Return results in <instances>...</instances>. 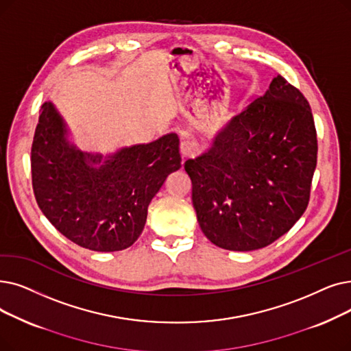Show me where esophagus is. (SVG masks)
I'll use <instances>...</instances> for the list:
<instances>
[{
	"label": "esophagus",
	"mask_w": 351,
	"mask_h": 351,
	"mask_svg": "<svg viewBox=\"0 0 351 351\" xmlns=\"http://www.w3.org/2000/svg\"><path fill=\"white\" fill-rule=\"evenodd\" d=\"M197 152V145L193 141H184L180 143V155L184 159L192 158Z\"/></svg>",
	"instance_id": "obj_1"
}]
</instances>
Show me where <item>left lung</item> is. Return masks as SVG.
<instances>
[{
    "mask_svg": "<svg viewBox=\"0 0 351 351\" xmlns=\"http://www.w3.org/2000/svg\"><path fill=\"white\" fill-rule=\"evenodd\" d=\"M315 165L310 104L277 75L215 134L208 150L185 162L202 232L230 251L269 245L306 210Z\"/></svg>",
    "mask_w": 351,
    "mask_h": 351,
    "instance_id": "8db88e82",
    "label": "left lung"
}]
</instances>
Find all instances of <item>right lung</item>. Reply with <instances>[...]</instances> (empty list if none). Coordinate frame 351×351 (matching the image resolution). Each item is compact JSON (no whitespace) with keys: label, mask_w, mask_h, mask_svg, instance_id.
<instances>
[{"label":"right lung","mask_w":351,"mask_h":351,"mask_svg":"<svg viewBox=\"0 0 351 351\" xmlns=\"http://www.w3.org/2000/svg\"><path fill=\"white\" fill-rule=\"evenodd\" d=\"M180 162L176 133L108 155L83 152L54 104L41 106L32 147L36 201L56 230L83 248H129L143 231L150 201Z\"/></svg>","instance_id":"add662e5"}]
</instances>
